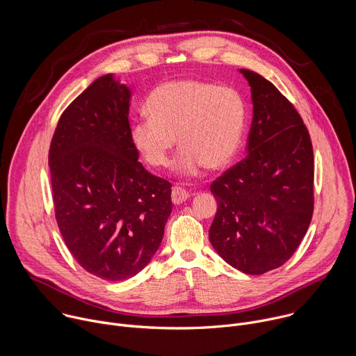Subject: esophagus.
Returning <instances> with one entry per match:
<instances>
[{
	"mask_svg": "<svg viewBox=\"0 0 356 356\" xmlns=\"http://www.w3.org/2000/svg\"><path fill=\"white\" fill-rule=\"evenodd\" d=\"M188 198V193L184 190V188H181V187H177V186H175L173 188H172V202L173 204H181V202H184Z\"/></svg>",
	"mask_w": 356,
	"mask_h": 356,
	"instance_id": "esophagus-1",
	"label": "esophagus"
}]
</instances>
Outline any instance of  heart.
<instances>
[{
    "label": "heart",
    "mask_w": 356,
    "mask_h": 356,
    "mask_svg": "<svg viewBox=\"0 0 356 356\" xmlns=\"http://www.w3.org/2000/svg\"><path fill=\"white\" fill-rule=\"evenodd\" d=\"M148 118L131 126V143L152 168L169 162L175 138L181 148L177 169L195 175L226 168L238 152L245 130V104L230 88L173 79L158 85L147 97Z\"/></svg>",
    "instance_id": "obj_1"
}]
</instances>
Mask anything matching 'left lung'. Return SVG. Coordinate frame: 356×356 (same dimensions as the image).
I'll use <instances>...</instances> for the list:
<instances>
[{
  "instance_id": "8db88e82",
  "label": "left lung",
  "mask_w": 356,
  "mask_h": 356,
  "mask_svg": "<svg viewBox=\"0 0 356 356\" xmlns=\"http://www.w3.org/2000/svg\"><path fill=\"white\" fill-rule=\"evenodd\" d=\"M241 72L253 100L248 155L211 184L218 209L209 242L232 267L260 275L285 264L307 232L314 159L295 106L260 74Z\"/></svg>"
}]
</instances>
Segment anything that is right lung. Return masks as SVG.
<instances>
[{
  "instance_id": "obj_1",
  "label": "right lung",
  "mask_w": 356,
  "mask_h": 356,
  "mask_svg": "<svg viewBox=\"0 0 356 356\" xmlns=\"http://www.w3.org/2000/svg\"><path fill=\"white\" fill-rule=\"evenodd\" d=\"M130 89L93 81L63 111L49 166L65 246L89 274L123 281L156 253L172 212V184L149 173L131 143Z\"/></svg>"
}]
</instances>
